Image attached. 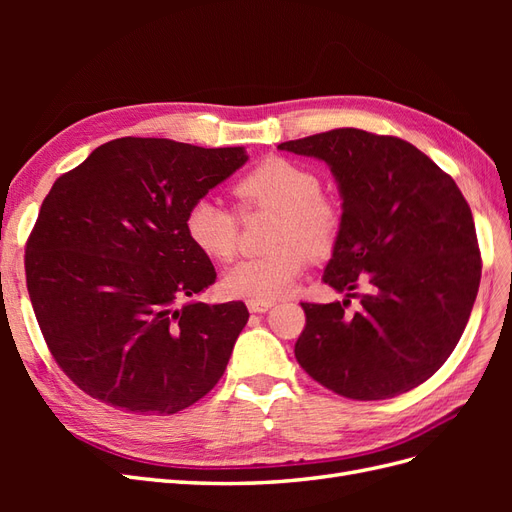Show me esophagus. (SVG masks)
Returning a JSON list of instances; mask_svg holds the SVG:
<instances>
[{"instance_id":"34e87169","label":"esophagus","mask_w":512,"mask_h":512,"mask_svg":"<svg viewBox=\"0 0 512 512\" xmlns=\"http://www.w3.org/2000/svg\"><path fill=\"white\" fill-rule=\"evenodd\" d=\"M273 307L271 301H247V309H250L252 314H262V312H269Z\"/></svg>"}]
</instances>
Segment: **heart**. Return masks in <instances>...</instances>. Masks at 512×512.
Listing matches in <instances>:
<instances>
[{
    "label": "heart",
    "instance_id": "1",
    "mask_svg": "<svg viewBox=\"0 0 512 512\" xmlns=\"http://www.w3.org/2000/svg\"><path fill=\"white\" fill-rule=\"evenodd\" d=\"M235 194L245 209L280 213L269 256L245 258L232 265L222 288L228 297L275 301L297 286L305 256H327L342 230V211L322 194V181L312 168L286 158H267L243 175ZM185 232L200 252L228 260L237 250L239 220L215 198H198L185 215Z\"/></svg>",
    "mask_w": 512,
    "mask_h": 512
}]
</instances>
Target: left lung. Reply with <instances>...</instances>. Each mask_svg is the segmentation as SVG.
Masks as SVG:
<instances>
[{
  "label": "left lung",
  "mask_w": 512,
  "mask_h": 512,
  "mask_svg": "<svg viewBox=\"0 0 512 512\" xmlns=\"http://www.w3.org/2000/svg\"><path fill=\"white\" fill-rule=\"evenodd\" d=\"M277 149L322 160L342 198V230L324 284L344 303H301L299 365L337 395L389 399L444 365L480 284L472 211L457 183L395 136L339 128ZM368 292L352 317L353 290Z\"/></svg>",
  "instance_id": "obj_1"
}]
</instances>
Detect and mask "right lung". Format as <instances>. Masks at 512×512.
<instances>
[{
  "mask_svg": "<svg viewBox=\"0 0 512 512\" xmlns=\"http://www.w3.org/2000/svg\"><path fill=\"white\" fill-rule=\"evenodd\" d=\"M245 162V147L126 136L53 183L27 241V290L81 391L162 416L218 384L250 312L243 301L179 305L215 282L185 215Z\"/></svg>",
  "mask_w": 512,
  "mask_h": 512,
  "instance_id": "right-lung-1",
  "label": "right lung"
}]
</instances>
